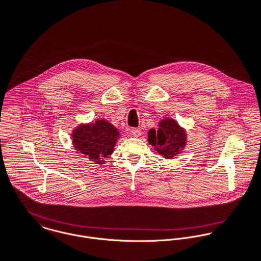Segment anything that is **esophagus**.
Segmentation results:
<instances>
[{
  "mask_svg": "<svg viewBox=\"0 0 261 261\" xmlns=\"http://www.w3.org/2000/svg\"><path fill=\"white\" fill-rule=\"evenodd\" d=\"M132 135H133L134 137H136V138H140L141 135H142V132H141V129H139V128H133V129H132Z\"/></svg>",
  "mask_w": 261,
  "mask_h": 261,
  "instance_id": "1",
  "label": "esophagus"
}]
</instances>
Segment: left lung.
<instances>
[{
    "mask_svg": "<svg viewBox=\"0 0 261 261\" xmlns=\"http://www.w3.org/2000/svg\"><path fill=\"white\" fill-rule=\"evenodd\" d=\"M148 142L159 155L172 159L183 152L187 144V133L173 118H163L158 123V129L149 130Z\"/></svg>",
    "mask_w": 261,
    "mask_h": 261,
    "instance_id": "obj_1",
    "label": "left lung"
}]
</instances>
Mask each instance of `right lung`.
Returning a JSON list of instances; mask_svg holds the SVG:
<instances>
[{
  "label": "right lung",
  "instance_id": "right-lung-1",
  "mask_svg": "<svg viewBox=\"0 0 261 261\" xmlns=\"http://www.w3.org/2000/svg\"><path fill=\"white\" fill-rule=\"evenodd\" d=\"M121 137L119 130L106 119L95 122L81 123L72 133L75 150L94 164H105V158L112 155L117 140Z\"/></svg>",
  "mask_w": 261,
  "mask_h": 261
}]
</instances>
